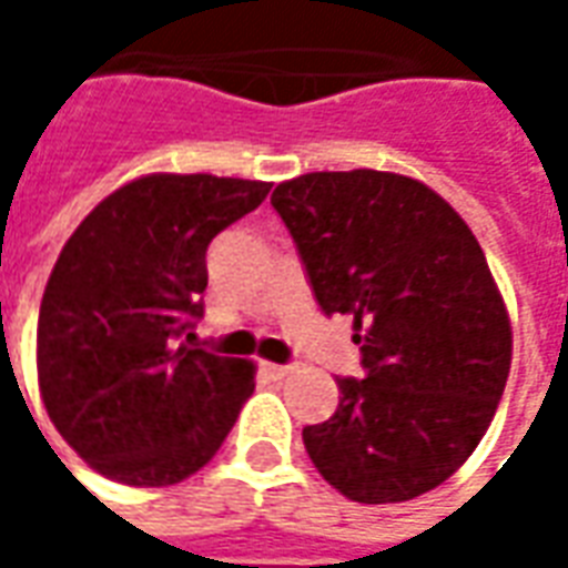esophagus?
<instances>
[{"mask_svg":"<svg viewBox=\"0 0 568 568\" xmlns=\"http://www.w3.org/2000/svg\"><path fill=\"white\" fill-rule=\"evenodd\" d=\"M261 371H264L267 377H273V381H283V377H288V374H292V365H276V362H261Z\"/></svg>","mask_w":568,"mask_h":568,"instance_id":"obj_1","label":"esophagus"}]
</instances>
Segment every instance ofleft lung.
<instances>
[{
  "label": "left lung",
  "mask_w": 568,
  "mask_h": 568,
  "mask_svg": "<svg viewBox=\"0 0 568 568\" xmlns=\"http://www.w3.org/2000/svg\"><path fill=\"white\" fill-rule=\"evenodd\" d=\"M273 210L325 316H353L365 381L337 377L334 417L304 428L346 499L407 501L475 453L511 371V320L471 227L410 175L307 173Z\"/></svg>",
  "instance_id": "obj_1"
}]
</instances>
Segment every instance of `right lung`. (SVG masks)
I'll list each match as a JSON object with an SVG mask.
<instances>
[{
	"instance_id": "add662e5",
	"label": "right lung",
	"mask_w": 568,
	"mask_h": 568,
	"mask_svg": "<svg viewBox=\"0 0 568 568\" xmlns=\"http://www.w3.org/2000/svg\"><path fill=\"white\" fill-rule=\"evenodd\" d=\"M271 182L154 173L75 227L39 310L48 417L100 475L170 487L210 463L255 389V365L191 344L206 248Z\"/></svg>"
}]
</instances>
